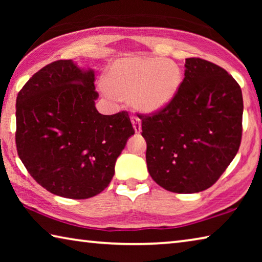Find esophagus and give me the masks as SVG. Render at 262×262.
<instances>
[{
    "instance_id": "esophagus-1",
    "label": "esophagus",
    "mask_w": 262,
    "mask_h": 262,
    "mask_svg": "<svg viewBox=\"0 0 262 262\" xmlns=\"http://www.w3.org/2000/svg\"><path fill=\"white\" fill-rule=\"evenodd\" d=\"M132 123H133V127H134L135 133H141V130H142L141 119L137 118L136 115H133V117H132Z\"/></svg>"
}]
</instances>
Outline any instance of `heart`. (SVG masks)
Instances as JSON below:
<instances>
[{"label":"heart","mask_w":262,"mask_h":262,"mask_svg":"<svg viewBox=\"0 0 262 262\" xmlns=\"http://www.w3.org/2000/svg\"><path fill=\"white\" fill-rule=\"evenodd\" d=\"M183 82L178 64L157 57H121L104 76L110 98H129L136 110L155 113L171 103Z\"/></svg>","instance_id":"heart-1"}]
</instances>
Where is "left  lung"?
<instances>
[{
	"instance_id": "obj_1",
	"label": "left lung",
	"mask_w": 262,
	"mask_h": 262,
	"mask_svg": "<svg viewBox=\"0 0 262 262\" xmlns=\"http://www.w3.org/2000/svg\"><path fill=\"white\" fill-rule=\"evenodd\" d=\"M173 100L154 115H139L147 141L148 171L166 190L199 193L220 178L242 140V89L227 70L189 57Z\"/></svg>"
}]
</instances>
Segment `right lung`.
<instances>
[{"mask_svg": "<svg viewBox=\"0 0 262 262\" xmlns=\"http://www.w3.org/2000/svg\"><path fill=\"white\" fill-rule=\"evenodd\" d=\"M94 82V69L59 60L35 73L17 96V152L33 179L59 196L82 200L103 192L135 133L125 111H97Z\"/></svg>", "mask_w": 262, "mask_h": 262, "instance_id": "obj_1", "label": "right lung"}]
</instances>
